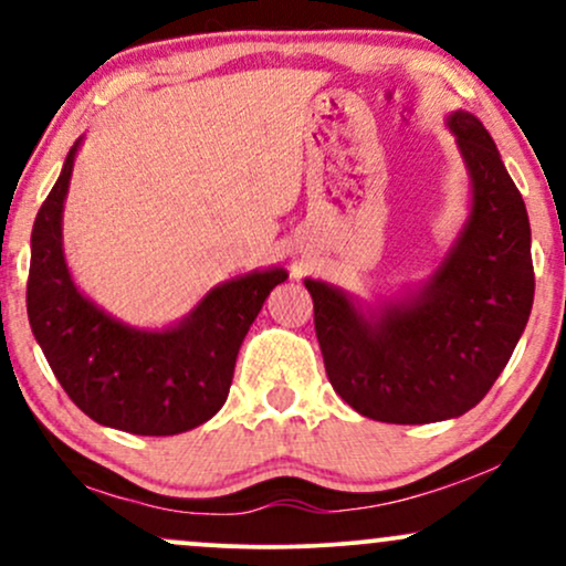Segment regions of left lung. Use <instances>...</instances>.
<instances>
[{
    "mask_svg": "<svg viewBox=\"0 0 566 566\" xmlns=\"http://www.w3.org/2000/svg\"><path fill=\"white\" fill-rule=\"evenodd\" d=\"M447 125L471 175V216L423 287L365 314L343 290L305 279L329 382L380 423H437L476 407L535 297L527 207L495 140L473 114L454 112Z\"/></svg>",
    "mask_w": 566,
    "mask_h": 566,
    "instance_id": "obj_1",
    "label": "left lung"
}]
</instances>
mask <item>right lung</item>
Returning <instances> with one entry per match:
<instances>
[{
    "instance_id": "obj_1",
    "label": "right lung",
    "mask_w": 566,
    "mask_h": 566,
    "mask_svg": "<svg viewBox=\"0 0 566 566\" xmlns=\"http://www.w3.org/2000/svg\"><path fill=\"white\" fill-rule=\"evenodd\" d=\"M80 140L39 207L25 284L31 333L69 399L95 423L175 437L212 418L229 399L242 340L284 269L252 271L210 290L175 327L135 329L76 290L63 258V199Z\"/></svg>"
}]
</instances>
